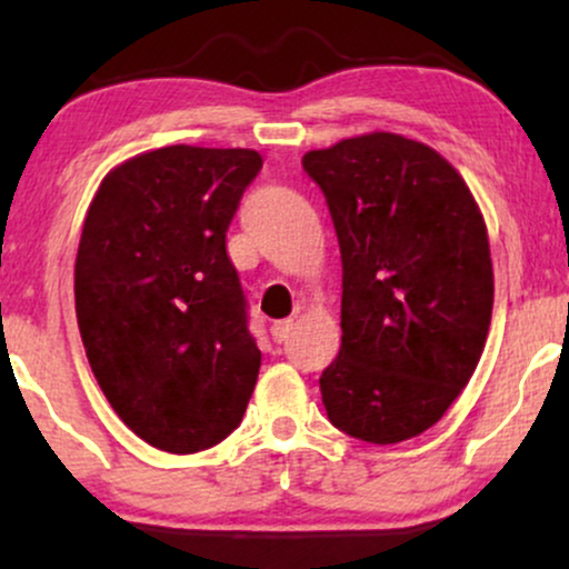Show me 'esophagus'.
<instances>
[{
  "label": "esophagus",
  "mask_w": 569,
  "mask_h": 569,
  "mask_svg": "<svg viewBox=\"0 0 569 569\" xmlns=\"http://www.w3.org/2000/svg\"><path fill=\"white\" fill-rule=\"evenodd\" d=\"M291 329H293V321H276L270 326V335H272V339H276V342H286V339H289V335H291Z\"/></svg>",
  "instance_id": "esophagus-1"
}]
</instances>
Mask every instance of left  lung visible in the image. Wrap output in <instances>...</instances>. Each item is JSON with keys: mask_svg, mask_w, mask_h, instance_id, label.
I'll return each instance as SVG.
<instances>
[{"mask_svg": "<svg viewBox=\"0 0 569 569\" xmlns=\"http://www.w3.org/2000/svg\"><path fill=\"white\" fill-rule=\"evenodd\" d=\"M342 253V345L321 375L331 426L398 443L441 420L485 350L495 276L479 202L428 143L375 133L302 158Z\"/></svg>", "mask_w": 569, "mask_h": 569, "instance_id": "obj_1", "label": "left lung"}]
</instances>
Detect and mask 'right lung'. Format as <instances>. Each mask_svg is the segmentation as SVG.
I'll use <instances>...</instances> for the list:
<instances>
[{"instance_id": "right-lung-1", "label": "right lung", "mask_w": 569, "mask_h": 569, "mask_svg": "<svg viewBox=\"0 0 569 569\" xmlns=\"http://www.w3.org/2000/svg\"><path fill=\"white\" fill-rule=\"evenodd\" d=\"M262 154L173 143L103 176L74 264L77 323L103 396L171 455L243 420L262 352L227 257V230Z\"/></svg>"}]
</instances>
